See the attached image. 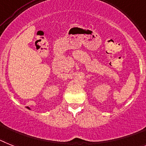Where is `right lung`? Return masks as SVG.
Segmentation results:
<instances>
[{
  "instance_id": "add662e5",
  "label": "right lung",
  "mask_w": 146,
  "mask_h": 146,
  "mask_svg": "<svg viewBox=\"0 0 146 146\" xmlns=\"http://www.w3.org/2000/svg\"><path fill=\"white\" fill-rule=\"evenodd\" d=\"M27 108H28V109H29V110H30V108H29V107H27Z\"/></svg>"
}]
</instances>
